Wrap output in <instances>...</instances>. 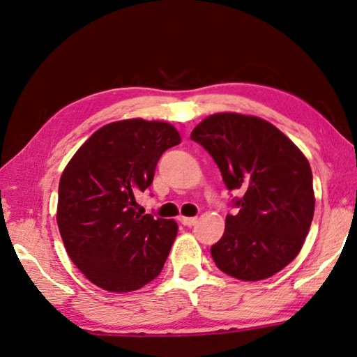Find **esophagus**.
Masks as SVG:
<instances>
[{
    "mask_svg": "<svg viewBox=\"0 0 357 357\" xmlns=\"http://www.w3.org/2000/svg\"><path fill=\"white\" fill-rule=\"evenodd\" d=\"M179 221L183 222L184 226H188V227H192V226L197 225V218H195V216H193V218H187V216H181Z\"/></svg>",
    "mask_w": 357,
    "mask_h": 357,
    "instance_id": "34e87169",
    "label": "esophagus"
}]
</instances>
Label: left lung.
Masks as SVG:
<instances>
[{
  "instance_id": "8db88e82",
  "label": "left lung",
  "mask_w": 357,
  "mask_h": 357,
  "mask_svg": "<svg viewBox=\"0 0 357 357\" xmlns=\"http://www.w3.org/2000/svg\"><path fill=\"white\" fill-rule=\"evenodd\" d=\"M215 160L234 198L221 240L211 248L216 266L243 282L272 277L294 260L314 216L308 159L260 117L213 114L192 131Z\"/></svg>"
}]
</instances>
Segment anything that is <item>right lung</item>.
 Segmentation results:
<instances>
[{
	"instance_id": "add662e5",
	"label": "right lung",
	"mask_w": 357,
	"mask_h": 357,
	"mask_svg": "<svg viewBox=\"0 0 357 357\" xmlns=\"http://www.w3.org/2000/svg\"><path fill=\"white\" fill-rule=\"evenodd\" d=\"M181 142L170 123L113 122L77 150L61 174L57 225L66 252L89 282L130 292L160 274L178 225L136 212L159 158Z\"/></svg>"
}]
</instances>
